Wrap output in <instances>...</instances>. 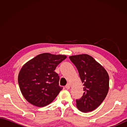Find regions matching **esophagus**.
Segmentation results:
<instances>
[{
    "label": "esophagus",
    "mask_w": 127,
    "mask_h": 127,
    "mask_svg": "<svg viewBox=\"0 0 127 127\" xmlns=\"http://www.w3.org/2000/svg\"><path fill=\"white\" fill-rule=\"evenodd\" d=\"M70 88V85L69 83H67L66 85L65 86V88L69 89Z\"/></svg>",
    "instance_id": "esophagus-1"
}]
</instances>
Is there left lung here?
Listing matches in <instances>:
<instances>
[{"label": "left lung", "instance_id": "1", "mask_svg": "<svg viewBox=\"0 0 127 127\" xmlns=\"http://www.w3.org/2000/svg\"><path fill=\"white\" fill-rule=\"evenodd\" d=\"M76 67L83 83L84 93L76 100L80 111L88 112L96 109L106 98L109 89V76L104 67L86 54L69 57Z\"/></svg>", "mask_w": 127, "mask_h": 127}]
</instances>
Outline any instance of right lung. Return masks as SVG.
<instances>
[{
  "instance_id": "1",
  "label": "right lung",
  "mask_w": 127,
  "mask_h": 127,
  "mask_svg": "<svg viewBox=\"0 0 127 127\" xmlns=\"http://www.w3.org/2000/svg\"><path fill=\"white\" fill-rule=\"evenodd\" d=\"M66 58L65 55L44 53L22 66L18 76V85L22 95L29 103L44 107L56 98L63 87L59 86V76L55 70Z\"/></svg>"
}]
</instances>
